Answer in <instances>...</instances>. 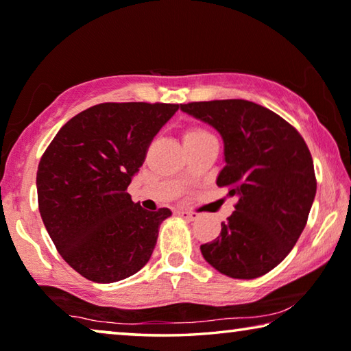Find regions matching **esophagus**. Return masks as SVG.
Masks as SVG:
<instances>
[{
	"label": "esophagus",
	"instance_id": "1",
	"mask_svg": "<svg viewBox=\"0 0 351 351\" xmlns=\"http://www.w3.org/2000/svg\"><path fill=\"white\" fill-rule=\"evenodd\" d=\"M179 216H182L183 219H188V221H196L199 217L197 213H194V211H188V210L179 211Z\"/></svg>",
	"mask_w": 351,
	"mask_h": 351
}]
</instances>
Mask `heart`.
Here are the masks:
<instances>
[{
	"label": "heart",
	"instance_id": "heart-1",
	"mask_svg": "<svg viewBox=\"0 0 351 351\" xmlns=\"http://www.w3.org/2000/svg\"><path fill=\"white\" fill-rule=\"evenodd\" d=\"M208 138H215L210 134L208 130H205L202 128H188L185 132H183V141L186 145H197V143L208 140Z\"/></svg>",
	"mask_w": 351,
	"mask_h": 351
}]
</instances>
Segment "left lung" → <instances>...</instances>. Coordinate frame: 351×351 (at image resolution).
Returning <instances> with one entry per match:
<instances>
[{
	"label": "left lung",
	"mask_w": 351,
	"mask_h": 351,
	"mask_svg": "<svg viewBox=\"0 0 351 351\" xmlns=\"http://www.w3.org/2000/svg\"><path fill=\"white\" fill-rule=\"evenodd\" d=\"M223 140L226 166L217 186L237 196L215 241L200 245L216 271L250 280L288 256L306 226L317 189L311 152L280 114L244 99L180 104Z\"/></svg>",
	"instance_id": "8db88e82"
}]
</instances>
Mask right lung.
<instances>
[{"label":"right lung","mask_w":351,"mask_h":351,"mask_svg":"<svg viewBox=\"0 0 351 351\" xmlns=\"http://www.w3.org/2000/svg\"><path fill=\"white\" fill-rule=\"evenodd\" d=\"M179 104L104 102L73 117L38 163V210L74 271L114 283L149 261L168 208L147 211L128 193L147 149Z\"/></svg>","instance_id":"1"}]
</instances>
